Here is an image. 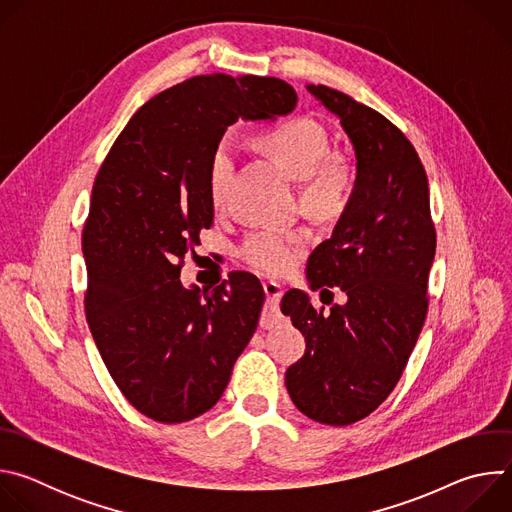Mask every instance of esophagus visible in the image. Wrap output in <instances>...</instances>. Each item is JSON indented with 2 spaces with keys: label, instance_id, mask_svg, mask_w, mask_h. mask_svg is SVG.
Segmentation results:
<instances>
[{
  "label": "esophagus",
  "instance_id": "1",
  "mask_svg": "<svg viewBox=\"0 0 512 512\" xmlns=\"http://www.w3.org/2000/svg\"><path fill=\"white\" fill-rule=\"evenodd\" d=\"M263 289H265V296H267V306L271 308V310H275L277 306H279V300H281V296H283V287L279 285V283H275V281H265L263 283ZM261 326H271L269 324V320L267 318H263L261 320Z\"/></svg>",
  "mask_w": 512,
  "mask_h": 512
}]
</instances>
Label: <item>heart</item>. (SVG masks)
<instances>
[{"mask_svg": "<svg viewBox=\"0 0 512 512\" xmlns=\"http://www.w3.org/2000/svg\"><path fill=\"white\" fill-rule=\"evenodd\" d=\"M261 145L289 176L304 180L302 202L310 210L330 216L344 208L352 174L340 158L328 156L330 139L318 121L310 117L285 121L261 135ZM233 168L235 141L225 137L218 141L208 168V190L216 208L225 204ZM308 243L310 235L304 229H261L243 241L239 255L259 271L281 273L296 265Z\"/></svg>", "mask_w": 512, "mask_h": 512, "instance_id": "b5f03b06", "label": "heart"}]
</instances>
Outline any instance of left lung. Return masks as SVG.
Listing matches in <instances>:
<instances>
[{
	"label": "left lung",
	"mask_w": 512,
	"mask_h": 512,
	"mask_svg": "<svg viewBox=\"0 0 512 512\" xmlns=\"http://www.w3.org/2000/svg\"><path fill=\"white\" fill-rule=\"evenodd\" d=\"M306 89L340 119L356 178L332 237L306 267L312 289L332 296L328 287H340L346 302L318 312L302 289L281 300V312L306 338L304 356L285 371V387L310 419L350 425L371 415L403 375L427 314L435 229L427 176L411 141L340 91Z\"/></svg>",
	"instance_id": "8db88e82"
}]
</instances>
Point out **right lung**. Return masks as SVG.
<instances>
[{
  "label": "right lung",
  "instance_id": "obj_1",
  "mask_svg": "<svg viewBox=\"0 0 512 512\" xmlns=\"http://www.w3.org/2000/svg\"><path fill=\"white\" fill-rule=\"evenodd\" d=\"M296 103L273 77H192L131 117L97 174L83 231L85 312L109 375L145 417L182 423L212 409L259 324L255 275L200 289L184 287L180 269L214 221L208 168L227 127Z\"/></svg>",
  "mask_w": 512,
  "mask_h": 512
}]
</instances>
